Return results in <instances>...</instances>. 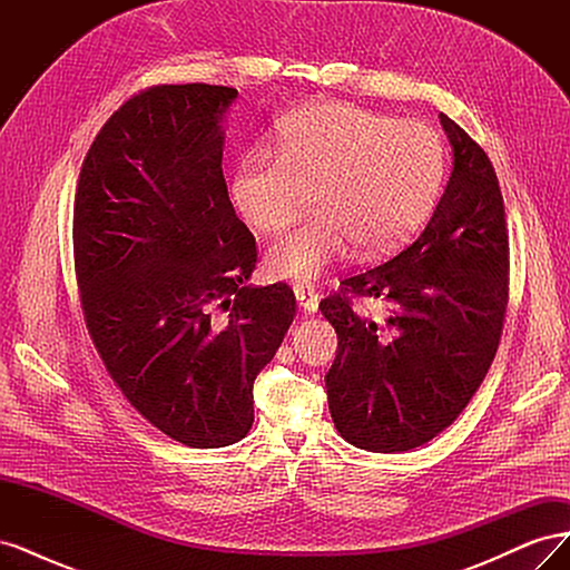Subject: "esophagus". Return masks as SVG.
<instances>
[{"label":"esophagus","instance_id":"1","mask_svg":"<svg viewBox=\"0 0 570 570\" xmlns=\"http://www.w3.org/2000/svg\"><path fill=\"white\" fill-rule=\"evenodd\" d=\"M295 299L304 314H316L318 312V295L314 285L308 283H297L295 285Z\"/></svg>","mask_w":570,"mask_h":570}]
</instances>
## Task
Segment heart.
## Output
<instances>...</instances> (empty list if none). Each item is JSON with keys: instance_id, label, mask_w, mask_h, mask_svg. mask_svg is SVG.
Masks as SVG:
<instances>
[{"instance_id": "1", "label": "heart", "mask_w": 570, "mask_h": 570, "mask_svg": "<svg viewBox=\"0 0 570 570\" xmlns=\"http://www.w3.org/2000/svg\"><path fill=\"white\" fill-rule=\"evenodd\" d=\"M446 174L444 142L421 120L344 101L289 114L278 157L249 154L233 180V199L258 233H281L314 197L316 216L266 252L273 281L312 283L358 247L383 258L433 214Z\"/></svg>"}]
</instances>
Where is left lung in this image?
<instances>
[{
    "label": "left lung",
    "mask_w": 570,
    "mask_h": 570,
    "mask_svg": "<svg viewBox=\"0 0 570 570\" xmlns=\"http://www.w3.org/2000/svg\"><path fill=\"white\" fill-rule=\"evenodd\" d=\"M454 166L423 233L390 262L344 278L321 314L337 333L325 373L337 433L358 450L409 452L471 402L499 347L509 299L504 199L488 154L440 114ZM352 296L383 298V324Z\"/></svg>",
    "instance_id": "left-lung-1"
}]
</instances>
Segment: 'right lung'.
Listing matches in <instances>:
<instances>
[{"label":"right lung","mask_w":570,"mask_h":570,"mask_svg":"<svg viewBox=\"0 0 570 570\" xmlns=\"http://www.w3.org/2000/svg\"><path fill=\"white\" fill-rule=\"evenodd\" d=\"M237 90L157 85L128 99L80 168L73 254L90 337L114 383L164 435L243 440L252 387L295 316L283 283L252 287L256 243L223 178Z\"/></svg>","instance_id":"obj_1"}]
</instances>
